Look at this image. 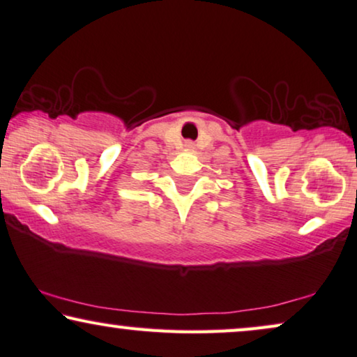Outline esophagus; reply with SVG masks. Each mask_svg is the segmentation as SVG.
<instances>
[{
    "label": "esophagus",
    "mask_w": 357,
    "mask_h": 357,
    "mask_svg": "<svg viewBox=\"0 0 357 357\" xmlns=\"http://www.w3.org/2000/svg\"><path fill=\"white\" fill-rule=\"evenodd\" d=\"M184 147H185V149H194V144L190 142V140H188V142L184 144Z\"/></svg>",
    "instance_id": "esophagus-1"
}]
</instances>
